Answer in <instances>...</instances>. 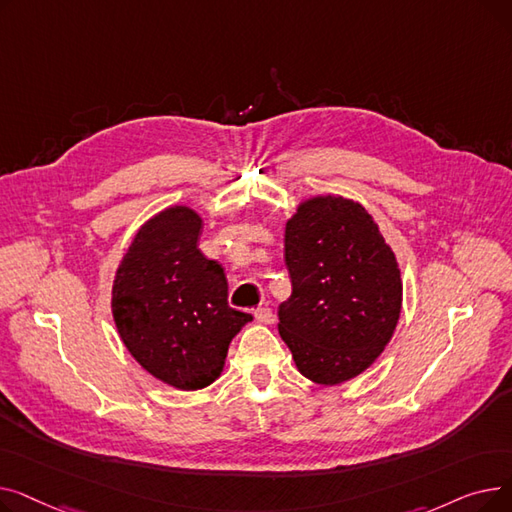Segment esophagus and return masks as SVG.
<instances>
[{
    "instance_id": "esophagus-1",
    "label": "esophagus",
    "mask_w": 512,
    "mask_h": 512,
    "mask_svg": "<svg viewBox=\"0 0 512 512\" xmlns=\"http://www.w3.org/2000/svg\"><path fill=\"white\" fill-rule=\"evenodd\" d=\"M255 319H257V324L270 326V324H274V313H272L270 307H257L255 309Z\"/></svg>"
}]
</instances>
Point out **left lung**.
Wrapping results in <instances>:
<instances>
[{
  "mask_svg": "<svg viewBox=\"0 0 512 512\" xmlns=\"http://www.w3.org/2000/svg\"><path fill=\"white\" fill-rule=\"evenodd\" d=\"M290 299L278 332L307 380L338 386L382 355L402 307L398 261L371 213L324 195L299 203L286 222Z\"/></svg>",
  "mask_w": 512,
  "mask_h": 512,
  "instance_id": "obj_1",
  "label": "left lung"
}]
</instances>
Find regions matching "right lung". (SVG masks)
<instances>
[{
	"mask_svg": "<svg viewBox=\"0 0 512 512\" xmlns=\"http://www.w3.org/2000/svg\"><path fill=\"white\" fill-rule=\"evenodd\" d=\"M201 228V215L186 205L155 213L134 234L112 286L128 353L178 390L218 380L232 338L253 319L228 305L224 267L199 251Z\"/></svg>",
	"mask_w": 512,
	"mask_h": 512,
	"instance_id": "right-lung-1",
	"label": "right lung"
}]
</instances>
